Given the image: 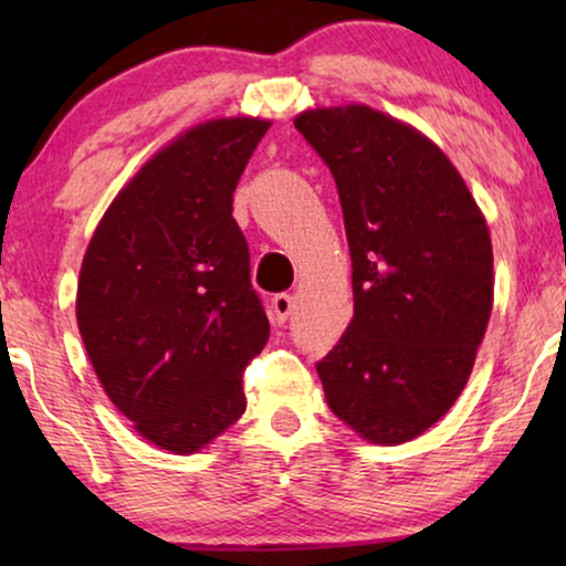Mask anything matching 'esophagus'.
I'll return each instance as SVG.
<instances>
[{
    "label": "esophagus",
    "mask_w": 566,
    "mask_h": 566,
    "mask_svg": "<svg viewBox=\"0 0 566 566\" xmlns=\"http://www.w3.org/2000/svg\"><path fill=\"white\" fill-rule=\"evenodd\" d=\"M293 308V296L291 293H277V296H273V316L277 324H283L285 319H289Z\"/></svg>",
    "instance_id": "1"
}]
</instances>
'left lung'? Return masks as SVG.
Listing matches in <instances>:
<instances>
[{
    "mask_svg": "<svg viewBox=\"0 0 566 566\" xmlns=\"http://www.w3.org/2000/svg\"><path fill=\"white\" fill-rule=\"evenodd\" d=\"M296 128L327 161L353 258V319L316 363L327 405L376 446L432 428L461 397L494 301L482 208L443 149L363 103Z\"/></svg>",
    "mask_w": 566,
    "mask_h": 566,
    "instance_id": "obj_1",
    "label": "left lung"
}]
</instances>
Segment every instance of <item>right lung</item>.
<instances>
[{"label":"right lung","mask_w":566,"mask_h":566,"mask_svg":"<svg viewBox=\"0 0 566 566\" xmlns=\"http://www.w3.org/2000/svg\"><path fill=\"white\" fill-rule=\"evenodd\" d=\"M270 126L237 115L172 138L123 185L84 252V350L113 405L161 451L198 453L247 409L242 370L270 324L231 203Z\"/></svg>","instance_id":"right-lung-1"}]
</instances>
